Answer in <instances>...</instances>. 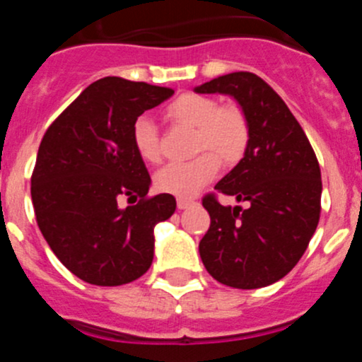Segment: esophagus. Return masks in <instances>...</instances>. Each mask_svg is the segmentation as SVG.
Segmentation results:
<instances>
[{"instance_id": "obj_1", "label": "esophagus", "mask_w": 362, "mask_h": 362, "mask_svg": "<svg viewBox=\"0 0 362 362\" xmlns=\"http://www.w3.org/2000/svg\"><path fill=\"white\" fill-rule=\"evenodd\" d=\"M196 203V201L194 199H188V197H179L177 199V209L179 210H185V209H188V206H192V204Z\"/></svg>"}]
</instances>
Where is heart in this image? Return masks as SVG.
Masks as SVG:
<instances>
[{
    "label": "heart",
    "instance_id": "b5f03b06",
    "mask_svg": "<svg viewBox=\"0 0 362 362\" xmlns=\"http://www.w3.org/2000/svg\"><path fill=\"white\" fill-rule=\"evenodd\" d=\"M166 117L175 124L194 129L192 150L199 152L188 161L168 163L153 175L159 192L179 197L196 196L217 175L221 163L238 165L250 145V121L241 105H217V99L203 94H183L166 107ZM132 145L145 163L161 159L158 127L148 116L132 124Z\"/></svg>",
    "mask_w": 362,
    "mask_h": 362
}]
</instances>
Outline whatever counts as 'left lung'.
I'll return each instance as SVG.
<instances>
[{
    "label": "left lung",
    "mask_w": 362,
    "mask_h": 362,
    "mask_svg": "<svg viewBox=\"0 0 362 362\" xmlns=\"http://www.w3.org/2000/svg\"><path fill=\"white\" fill-rule=\"evenodd\" d=\"M228 94L250 121L245 158L216 190L248 206L203 197L210 228L199 243L204 268L232 288H263L283 279L303 257L321 216V168L305 130L281 95L252 72H232L197 86Z\"/></svg>",
    "instance_id": "1"
}]
</instances>
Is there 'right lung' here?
I'll return each instance as SVG.
<instances>
[{"mask_svg": "<svg viewBox=\"0 0 362 362\" xmlns=\"http://www.w3.org/2000/svg\"><path fill=\"white\" fill-rule=\"evenodd\" d=\"M174 94L166 86L98 79L54 119L30 179L37 226L56 257L85 283L119 286L153 259V226L175 212L170 194L148 197L150 175L132 124ZM140 197L119 209L121 197Z\"/></svg>", "mask_w": 362, "mask_h": 362, "instance_id": "obj_1", "label": "right lung"}]
</instances>
